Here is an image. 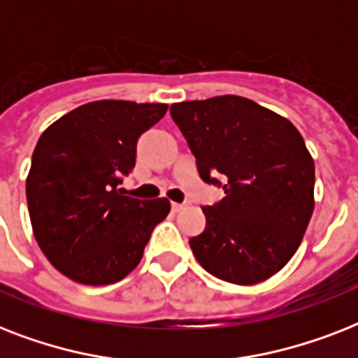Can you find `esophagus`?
Returning <instances> with one entry per match:
<instances>
[{"label":"esophagus","instance_id":"1","mask_svg":"<svg viewBox=\"0 0 358 358\" xmlns=\"http://www.w3.org/2000/svg\"><path fill=\"white\" fill-rule=\"evenodd\" d=\"M171 208H173V212H180V210H184L185 204H180V202H173V204H171Z\"/></svg>","mask_w":358,"mask_h":358}]
</instances>
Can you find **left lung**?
Returning a JSON list of instances; mask_svg holds the SVG:
<instances>
[{
    "mask_svg": "<svg viewBox=\"0 0 358 358\" xmlns=\"http://www.w3.org/2000/svg\"><path fill=\"white\" fill-rule=\"evenodd\" d=\"M206 184L224 196L204 206V232L189 239L208 273L256 284L280 271L314 212V162L294 124L249 98L171 106Z\"/></svg>",
    "mask_w": 358,
    "mask_h": 358,
    "instance_id": "left-lung-1",
    "label": "left lung"
}]
</instances>
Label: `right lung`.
I'll use <instances>...</instances> for the list:
<instances>
[{"label":"right lung","instance_id":"obj_1","mask_svg":"<svg viewBox=\"0 0 358 358\" xmlns=\"http://www.w3.org/2000/svg\"><path fill=\"white\" fill-rule=\"evenodd\" d=\"M165 113V103L100 100L41 135L25 182L27 208L36 243L64 277L113 284L141 262L171 204L124 195L119 185L134 171L139 137Z\"/></svg>","mask_w":358,"mask_h":358}]
</instances>
